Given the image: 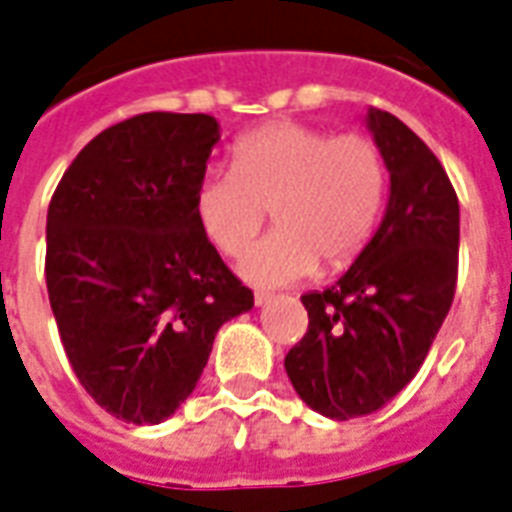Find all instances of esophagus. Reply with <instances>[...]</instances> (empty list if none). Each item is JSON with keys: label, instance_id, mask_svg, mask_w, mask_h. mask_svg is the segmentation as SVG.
Returning <instances> with one entry per match:
<instances>
[{"label": "esophagus", "instance_id": "obj_1", "mask_svg": "<svg viewBox=\"0 0 512 512\" xmlns=\"http://www.w3.org/2000/svg\"><path fill=\"white\" fill-rule=\"evenodd\" d=\"M270 299H273V294H270V292H255V305L257 307H265Z\"/></svg>", "mask_w": 512, "mask_h": 512}]
</instances>
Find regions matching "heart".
<instances>
[{
    "label": "heart",
    "mask_w": 512,
    "mask_h": 512,
    "mask_svg": "<svg viewBox=\"0 0 512 512\" xmlns=\"http://www.w3.org/2000/svg\"><path fill=\"white\" fill-rule=\"evenodd\" d=\"M386 202V162L376 141L276 123L242 136L234 168L199 178L194 215L220 252L239 255L274 213L279 228L244 253L239 276L289 286L326 265H350L371 242Z\"/></svg>",
    "instance_id": "1"
}]
</instances>
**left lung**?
Returning a JSON list of instances; mask_svg holds the SVG:
<instances>
[{
  "instance_id": "8db88e82",
  "label": "left lung",
  "mask_w": 512,
  "mask_h": 512,
  "mask_svg": "<svg viewBox=\"0 0 512 512\" xmlns=\"http://www.w3.org/2000/svg\"><path fill=\"white\" fill-rule=\"evenodd\" d=\"M365 128L389 170L384 218L334 284L302 294L310 326L284 360L299 400L334 421L413 381L458 281L460 205L442 162L392 112L368 107Z\"/></svg>"
}]
</instances>
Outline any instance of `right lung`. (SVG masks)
<instances>
[{
    "instance_id": "right-lung-1",
    "label": "right lung",
    "mask_w": 512,
    "mask_h": 512,
    "mask_svg": "<svg viewBox=\"0 0 512 512\" xmlns=\"http://www.w3.org/2000/svg\"><path fill=\"white\" fill-rule=\"evenodd\" d=\"M218 141L213 115L144 112L94 136L49 202L47 292L62 347L120 421H168L218 328L255 305L194 215Z\"/></svg>"
}]
</instances>
